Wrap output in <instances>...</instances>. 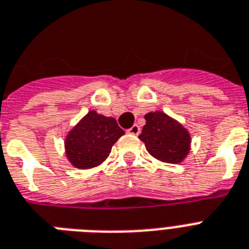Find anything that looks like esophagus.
Returning a JSON list of instances; mask_svg holds the SVG:
<instances>
[{
    "label": "esophagus",
    "mask_w": 249,
    "mask_h": 249,
    "mask_svg": "<svg viewBox=\"0 0 249 249\" xmlns=\"http://www.w3.org/2000/svg\"><path fill=\"white\" fill-rule=\"evenodd\" d=\"M128 133L129 134H133V135H138L139 133H141V128H139L138 125L135 124V125H133L130 129H128Z\"/></svg>",
    "instance_id": "1"
}]
</instances>
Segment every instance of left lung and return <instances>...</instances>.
<instances>
[{"instance_id":"obj_1","label":"left lung","mask_w":249,"mask_h":249,"mask_svg":"<svg viewBox=\"0 0 249 249\" xmlns=\"http://www.w3.org/2000/svg\"><path fill=\"white\" fill-rule=\"evenodd\" d=\"M145 125L138 138L148 153L161 162L180 163L191 151V134L178 120L162 111L144 115Z\"/></svg>"}]
</instances>
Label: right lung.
I'll return each mask as SVG.
<instances>
[{"mask_svg":"<svg viewBox=\"0 0 249 249\" xmlns=\"http://www.w3.org/2000/svg\"><path fill=\"white\" fill-rule=\"evenodd\" d=\"M124 134L114 118L89 111L66 135V159L80 170L100 166L108 157L112 145Z\"/></svg>","mask_w":249,"mask_h":249,"instance_id":"1","label":"right lung"}]
</instances>
